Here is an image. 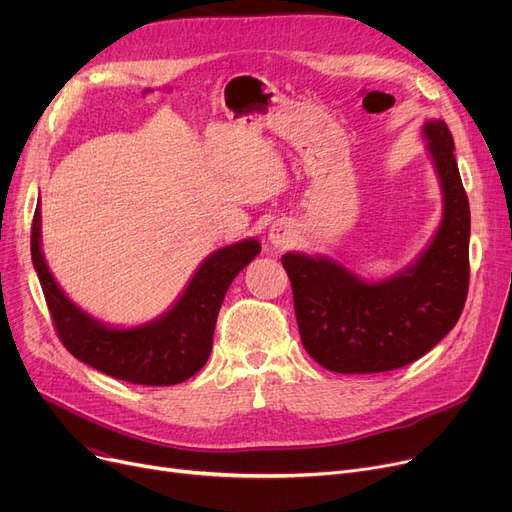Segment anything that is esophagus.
I'll list each match as a JSON object with an SVG mask.
<instances>
[{"mask_svg": "<svg viewBox=\"0 0 512 512\" xmlns=\"http://www.w3.org/2000/svg\"><path fill=\"white\" fill-rule=\"evenodd\" d=\"M292 236H294V232H292V226L288 222H276L270 228V232H267V240H270V245L274 249L288 247L292 242Z\"/></svg>", "mask_w": 512, "mask_h": 512, "instance_id": "esophagus-1", "label": "esophagus"}]
</instances>
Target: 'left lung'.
Here are the masks:
<instances>
[{
  "label": "left lung",
  "mask_w": 512,
  "mask_h": 512,
  "mask_svg": "<svg viewBox=\"0 0 512 512\" xmlns=\"http://www.w3.org/2000/svg\"><path fill=\"white\" fill-rule=\"evenodd\" d=\"M442 191V220L427 247L400 272L365 280L326 255L284 253L305 351L336 373L405 367L459 321L469 290L471 213L454 141L444 120L421 128Z\"/></svg>",
  "instance_id": "1"
}]
</instances>
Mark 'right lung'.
Masks as SVG:
<instances>
[{"instance_id":"right-lung-1","label":"right lung","mask_w":512,"mask_h":512,"mask_svg":"<svg viewBox=\"0 0 512 512\" xmlns=\"http://www.w3.org/2000/svg\"><path fill=\"white\" fill-rule=\"evenodd\" d=\"M261 253L257 238L213 251L197 267L174 305L141 326L103 324L68 299L49 272L41 251V209L37 203L31 255L49 313L68 351L116 380L143 386L186 382L207 363L215 319L232 280Z\"/></svg>"}]
</instances>
